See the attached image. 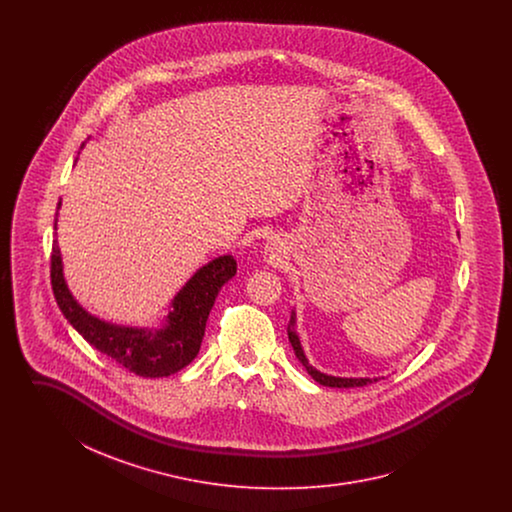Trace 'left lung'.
I'll return each mask as SVG.
<instances>
[{
	"instance_id": "1",
	"label": "left lung",
	"mask_w": 512,
	"mask_h": 512,
	"mask_svg": "<svg viewBox=\"0 0 512 512\" xmlns=\"http://www.w3.org/2000/svg\"><path fill=\"white\" fill-rule=\"evenodd\" d=\"M295 324H297V318H295V309L292 311V317H290V324H288V338L292 343L293 353L295 357L299 359V363L305 366V370L309 372V376L318 382L320 386H328V388H359V386H366V384H372V382H378L382 380L384 376H374V378H345V376H332V374H326V372H320L318 368L309 363L303 347H301V340H299V334L295 330Z\"/></svg>"
}]
</instances>
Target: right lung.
<instances>
[{
  "mask_svg": "<svg viewBox=\"0 0 512 512\" xmlns=\"http://www.w3.org/2000/svg\"><path fill=\"white\" fill-rule=\"evenodd\" d=\"M61 201L57 203V211ZM57 230V220L53 224ZM57 236V232H55ZM236 259L220 255L197 268L169 305L161 328L122 326L84 309L65 280L57 238L51 249V288L55 301L74 330L99 353L144 378H163L190 365L199 353L205 324L222 286L234 278Z\"/></svg>",
  "mask_w": 512,
  "mask_h": 512,
  "instance_id": "1",
  "label": "right lung"
}]
</instances>
